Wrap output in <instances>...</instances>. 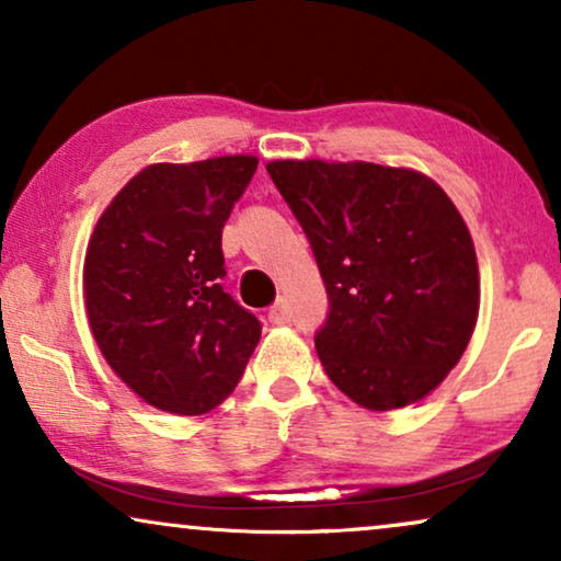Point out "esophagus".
<instances>
[{
	"label": "esophagus",
	"instance_id": "34e87169",
	"mask_svg": "<svg viewBox=\"0 0 561 561\" xmlns=\"http://www.w3.org/2000/svg\"><path fill=\"white\" fill-rule=\"evenodd\" d=\"M267 319H271V324H288V321H290V304H288V298H283V296L275 298V304L271 306V311H267Z\"/></svg>",
	"mask_w": 561,
	"mask_h": 561
}]
</instances>
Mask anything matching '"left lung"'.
Returning a JSON list of instances; mask_svg holds the SVG:
<instances>
[{
  "instance_id": "left-lung-1",
  "label": "left lung",
  "mask_w": 561,
  "mask_h": 561,
  "mask_svg": "<svg viewBox=\"0 0 561 561\" xmlns=\"http://www.w3.org/2000/svg\"><path fill=\"white\" fill-rule=\"evenodd\" d=\"M329 296L313 336L329 380L370 411L432 393L459 363L480 309L465 219L409 168L273 160Z\"/></svg>"
}]
</instances>
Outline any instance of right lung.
<instances>
[{
    "label": "right lung",
    "instance_id": "add662e5",
    "mask_svg": "<svg viewBox=\"0 0 561 561\" xmlns=\"http://www.w3.org/2000/svg\"><path fill=\"white\" fill-rule=\"evenodd\" d=\"M255 171L252 156L148 165L89 240L91 332L112 370L160 411H211L260 342L255 313L221 288V229Z\"/></svg>",
    "mask_w": 561,
    "mask_h": 561
}]
</instances>
